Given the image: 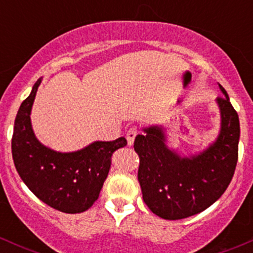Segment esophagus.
<instances>
[{
    "mask_svg": "<svg viewBox=\"0 0 253 253\" xmlns=\"http://www.w3.org/2000/svg\"><path fill=\"white\" fill-rule=\"evenodd\" d=\"M139 133V129L137 128V127H131V128L128 129V132H127V143H128L129 145L133 144L134 139H136V136Z\"/></svg>",
    "mask_w": 253,
    "mask_h": 253,
    "instance_id": "1",
    "label": "esophagus"
}]
</instances>
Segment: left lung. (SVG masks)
I'll return each instance as SVG.
<instances>
[{
	"instance_id": "obj_1",
	"label": "left lung",
	"mask_w": 253,
	"mask_h": 253,
	"mask_svg": "<svg viewBox=\"0 0 253 253\" xmlns=\"http://www.w3.org/2000/svg\"><path fill=\"white\" fill-rule=\"evenodd\" d=\"M216 99L220 132L200 154L180 157L168 148L163 127L150 126L134 139L139 157L143 201L158 216L178 220L201 213L221 197L233 178L239 155L240 122L225 89Z\"/></svg>"
}]
</instances>
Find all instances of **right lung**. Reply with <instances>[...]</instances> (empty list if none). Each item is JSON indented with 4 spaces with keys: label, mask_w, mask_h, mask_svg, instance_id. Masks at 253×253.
<instances>
[{
    "label": "right lung",
    "mask_w": 253,
    "mask_h": 253,
    "mask_svg": "<svg viewBox=\"0 0 253 253\" xmlns=\"http://www.w3.org/2000/svg\"><path fill=\"white\" fill-rule=\"evenodd\" d=\"M42 78L18 110L12 137V157L23 182L42 201L63 213H82L98 200L115 150L126 147L125 137L94 142L77 152L60 153L35 137L30 111Z\"/></svg>",
    "instance_id": "right-lung-1"
}]
</instances>
